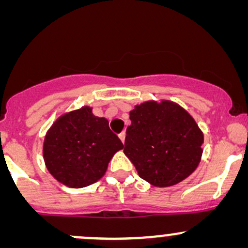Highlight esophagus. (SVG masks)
I'll return each mask as SVG.
<instances>
[{
    "mask_svg": "<svg viewBox=\"0 0 248 248\" xmlns=\"http://www.w3.org/2000/svg\"><path fill=\"white\" fill-rule=\"evenodd\" d=\"M119 138H120L122 143H124V139H126V132H122V133L119 134Z\"/></svg>",
    "mask_w": 248,
    "mask_h": 248,
    "instance_id": "esophagus-1",
    "label": "esophagus"
}]
</instances>
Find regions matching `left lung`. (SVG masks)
<instances>
[{"instance_id": "left-lung-1", "label": "left lung", "mask_w": 248, "mask_h": 248, "mask_svg": "<svg viewBox=\"0 0 248 248\" xmlns=\"http://www.w3.org/2000/svg\"><path fill=\"white\" fill-rule=\"evenodd\" d=\"M124 153L139 176L155 186H175L201 161L203 133L190 114L169 101H148L129 113Z\"/></svg>"}]
</instances>
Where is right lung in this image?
Masks as SVG:
<instances>
[{"label": "right lung", "mask_w": 248, "mask_h": 248, "mask_svg": "<svg viewBox=\"0 0 248 248\" xmlns=\"http://www.w3.org/2000/svg\"><path fill=\"white\" fill-rule=\"evenodd\" d=\"M122 148L106 119L82 107L53 124L45 136L43 154L53 177L67 186L84 187L104 176L108 162Z\"/></svg>", "instance_id": "obj_1"}]
</instances>
